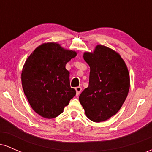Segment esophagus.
Wrapping results in <instances>:
<instances>
[{
    "label": "esophagus",
    "mask_w": 152,
    "mask_h": 152,
    "mask_svg": "<svg viewBox=\"0 0 152 152\" xmlns=\"http://www.w3.org/2000/svg\"><path fill=\"white\" fill-rule=\"evenodd\" d=\"M81 90H82V88H81V86H78V87H76V95H77V96L79 95V94H81Z\"/></svg>",
    "instance_id": "obj_1"
}]
</instances>
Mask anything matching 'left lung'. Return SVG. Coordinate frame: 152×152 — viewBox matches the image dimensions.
I'll list each match as a JSON object with an SVG mask.
<instances>
[{
	"instance_id": "obj_1",
	"label": "left lung",
	"mask_w": 152,
	"mask_h": 152,
	"mask_svg": "<svg viewBox=\"0 0 152 152\" xmlns=\"http://www.w3.org/2000/svg\"><path fill=\"white\" fill-rule=\"evenodd\" d=\"M83 58L90 66L89 83L79 102L91 121H106L126 100L130 86L128 69L119 54L101 45L94 53H84Z\"/></svg>"
}]
</instances>
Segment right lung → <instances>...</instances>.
Masks as SVG:
<instances>
[{
    "instance_id": "obj_1",
    "label": "right lung",
    "mask_w": 152,
    "mask_h": 152,
    "mask_svg": "<svg viewBox=\"0 0 152 152\" xmlns=\"http://www.w3.org/2000/svg\"><path fill=\"white\" fill-rule=\"evenodd\" d=\"M76 52L65 50L56 43L36 48L24 64L21 74L24 94L32 109L42 117L53 118L76 96L71 88L66 64Z\"/></svg>"
}]
</instances>
